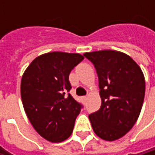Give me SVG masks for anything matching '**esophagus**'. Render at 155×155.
I'll use <instances>...</instances> for the list:
<instances>
[{"label": "esophagus", "instance_id": "esophagus-1", "mask_svg": "<svg viewBox=\"0 0 155 155\" xmlns=\"http://www.w3.org/2000/svg\"><path fill=\"white\" fill-rule=\"evenodd\" d=\"M86 100H87V97H86V96H83V97H81V101H82L83 102H84Z\"/></svg>", "mask_w": 155, "mask_h": 155}]
</instances>
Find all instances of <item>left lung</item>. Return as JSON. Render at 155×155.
<instances>
[{"label": "left lung", "mask_w": 155, "mask_h": 155, "mask_svg": "<svg viewBox=\"0 0 155 155\" xmlns=\"http://www.w3.org/2000/svg\"><path fill=\"white\" fill-rule=\"evenodd\" d=\"M99 78L101 108L89 115L94 133L115 141L135 125L142 109L145 81L139 65L127 54L115 50L85 53Z\"/></svg>", "instance_id": "left-lung-1"}]
</instances>
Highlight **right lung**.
Returning a JSON list of instances; mask_svg holds the SVG:
<instances>
[{
    "instance_id": "1",
    "label": "right lung",
    "mask_w": 155,
    "mask_h": 155,
    "mask_svg": "<svg viewBox=\"0 0 155 155\" xmlns=\"http://www.w3.org/2000/svg\"><path fill=\"white\" fill-rule=\"evenodd\" d=\"M83 55L50 52L36 57L25 70L20 84L22 104L35 130L52 143L73 133L81 105L67 93L69 74Z\"/></svg>"
}]
</instances>
